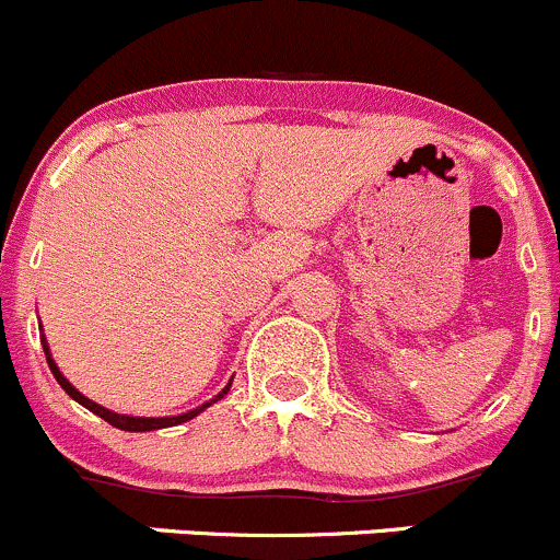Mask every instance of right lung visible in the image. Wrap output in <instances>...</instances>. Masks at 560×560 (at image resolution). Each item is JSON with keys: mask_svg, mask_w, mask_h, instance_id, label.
<instances>
[{"mask_svg": "<svg viewBox=\"0 0 560 560\" xmlns=\"http://www.w3.org/2000/svg\"><path fill=\"white\" fill-rule=\"evenodd\" d=\"M42 347H45V354H47V365H50V371H52V376H56V382L61 384V387L66 389V393H69V398H74L77 402H80V406H85L88 411H93L95 417H101L104 419V422H109L112 427H117V430H128V432H149V430H162V427H173V424H182V422H189V419H195L197 413H202L206 411L208 406H213L215 400H221L224 398L226 393H230V387H232V378H230V384H226L224 389H221L219 395H215L213 400H208V402H202V406H197V408H191V411H186V413H178V417H128V413H117V411H109V408H104V406H98V402H93L90 398H85V395L80 393V389H74L71 387V382L69 378H66L61 371H58V365H56V360H52V354H50V347H47V339L45 336H42Z\"/></svg>", "mask_w": 560, "mask_h": 560, "instance_id": "add662e5", "label": "right lung"}]
</instances>
